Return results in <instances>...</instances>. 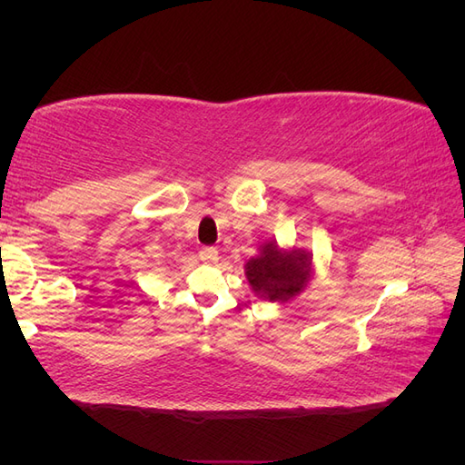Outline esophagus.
I'll list each match as a JSON object with an SVG mask.
<instances>
[{"label":"esophagus","instance_id":"34e87169","mask_svg":"<svg viewBox=\"0 0 465 465\" xmlns=\"http://www.w3.org/2000/svg\"><path fill=\"white\" fill-rule=\"evenodd\" d=\"M200 258L205 263H217L219 262V250L213 248V246H205V248L200 250Z\"/></svg>","mask_w":465,"mask_h":465}]
</instances>
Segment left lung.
Masks as SVG:
<instances>
[{
  "label": "left lung",
  "instance_id": "left-lung-1",
  "mask_svg": "<svg viewBox=\"0 0 465 465\" xmlns=\"http://www.w3.org/2000/svg\"><path fill=\"white\" fill-rule=\"evenodd\" d=\"M244 275L260 299L289 302L314 277L312 252L294 246L281 248L277 241H267L258 248V254L244 263Z\"/></svg>",
  "mask_w": 465,
  "mask_h": 465
}]
</instances>
